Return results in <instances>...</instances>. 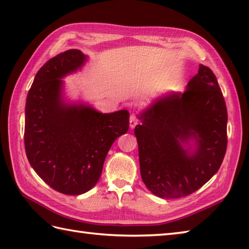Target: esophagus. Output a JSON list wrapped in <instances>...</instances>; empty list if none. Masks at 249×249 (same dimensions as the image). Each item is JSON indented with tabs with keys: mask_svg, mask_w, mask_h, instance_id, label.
Segmentation results:
<instances>
[{
	"mask_svg": "<svg viewBox=\"0 0 249 249\" xmlns=\"http://www.w3.org/2000/svg\"><path fill=\"white\" fill-rule=\"evenodd\" d=\"M138 123H139L138 118H137L135 114H131L130 118H129V126H130V128H134L135 126L138 124Z\"/></svg>",
	"mask_w": 249,
	"mask_h": 249,
	"instance_id": "34e87169",
	"label": "esophagus"
}]
</instances>
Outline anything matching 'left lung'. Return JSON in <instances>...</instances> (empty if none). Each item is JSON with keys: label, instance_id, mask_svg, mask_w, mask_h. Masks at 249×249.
Listing matches in <instances>:
<instances>
[{"label": "left lung", "instance_id": "left-lung-1", "mask_svg": "<svg viewBox=\"0 0 249 249\" xmlns=\"http://www.w3.org/2000/svg\"><path fill=\"white\" fill-rule=\"evenodd\" d=\"M140 173L157 197L178 199L195 193L209 181L227 150L226 103L213 71L204 65L190 79L184 93L156 100L139 115ZM195 149H184L189 140Z\"/></svg>", "mask_w": 249, "mask_h": 249}]
</instances>
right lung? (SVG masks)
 Returning <instances> with one entry per match:
<instances>
[{
	"instance_id": "add662e5",
	"label": "right lung",
	"mask_w": 249,
	"mask_h": 249,
	"mask_svg": "<svg viewBox=\"0 0 249 249\" xmlns=\"http://www.w3.org/2000/svg\"><path fill=\"white\" fill-rule=\"evenodd\" d=\"M71 49L40 67L25 104L24 146L30 165L51 188L81 195L95 186L111 145L129 128V113H102L87 105L66 104L63 80L86 62Z\"/></svg>"
}]
</instances>
